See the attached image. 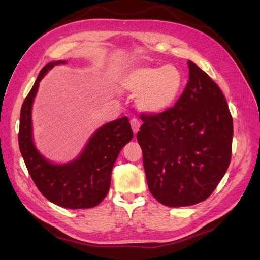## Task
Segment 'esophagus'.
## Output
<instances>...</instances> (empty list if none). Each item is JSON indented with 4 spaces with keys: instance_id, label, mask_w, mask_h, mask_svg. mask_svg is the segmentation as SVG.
Here are the masks:
<instances>
[{
    "instance_id": "esophagus-1",
    "label": "esophagus",
    "mask_w": 260,
    "mask_h": 260,
    "mask_svg": "<svg viewBox=\"0 0 260 260\" xmlns=\"http://www.w3.org/2000/svg\"><path fill=\"white\" fill-rule=\"evenodd\" d=\"M141 127V122L139 121V119H137V118H132L131 119V128L133 130V132H135V135H137V132L139 131Z\"/></svg>"
}]
</instances>
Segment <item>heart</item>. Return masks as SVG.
Returning a JSON list of instances; mask_svg holds the SVG:
<instances>
[{
  "instance_id": "heart-1",
  "label": "heart",
  "mask_w": 260,
  "mask_h": 260,
  "mask_svg": "<svg viewBox=\"0 0 260 260\" xmlns=\"http://www.w3.org/2000/svg\"><path fill=\"white\" fill-rule=\"evenodd\" d=\"M119 84L124 92L138 94L137 106L141 112L158 115L175 104L183 89L184 77L172 65L140 64L129 69Z\"/></svg>"
}]
</instances>
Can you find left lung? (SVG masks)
<instances>
[{
	"mask_svg": "<svg viewBox=\"0 0 260 260\" xmlns=\"http://www.w3.org/2000/svg\"><path fill=\"white\" fill-rule=\"evenodd\" d=\"M188 81L174 107L141 115L137 133L149 192L168 207L209 198L229 167L233 120L211 78L188 60Z\"/></svg>",
	"mask_w": 260,
	"mask_h": 260,
	"instance_id": "1",
	"label": "left lung"
}]
</instances>
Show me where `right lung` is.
I'll return each mask as SVG.
<instances>
[{
  "label": "right lung",
  "instance_id": "add662e5",
  "mask_svg": "<svg viewBox=\"0 0 260 260\" xmlns=\"http://www.w3.org/2000/svg\"><path fill=\"white\" fill-rule=\"evenodd\" d=\"M66 60L51 61L39 74L20 111L19 149L29 175L39 191L50 202L69 209L92 208L105 199L111 186L112 170L121 148L133 138L127 117L100 127L80 155L65 164H54L38 151L32 135V105L42 78L54 66Z\"/></svg>",
  "mask_w": 260,
  "mask_h": 260
}]
</instances>
